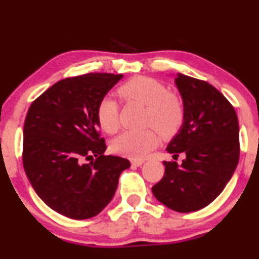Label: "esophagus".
Returning <instances> with one entry per match:
<instances>
[{"instance_id":"1","label":"esophagus","mask_w":259,"mask_h":259,"mask_svg":"<svg viewBox=\"0 0 259 259\" xmlns=\"http://www.w3.org/2000/svg\"><path fill=\"white\" fill-rule=\"evenodd\" d=\"M143 163H145V160L143 159H133L132 160L133 166H141Z\"/></svg>"}]
</instances>
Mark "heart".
Masks as SVG:
<instances>
[{"mask_svg": "<svg viewBox=\"0 0 259 259\" xmlns=\"http://www.w3.org/2000/svg\"><path fill=\"white\" fill-rule=\"evenodd\" d=\"M126 101H136L147 106L146 123L157 127L164 136L174 135L185 119V110L181 100L171 94L166 85L151 77H135L118 89ZM96 118L104 132L113 134L119 126V105L111 95L100 100ZM158 134L153 127L145 130H126L112 142L114 153L133 159H141L158 145Z\"/></svg>", "mask_w": 259, "mask_h": 259, "instance_id": "heart-1", "label": "heart"}]
</instances>
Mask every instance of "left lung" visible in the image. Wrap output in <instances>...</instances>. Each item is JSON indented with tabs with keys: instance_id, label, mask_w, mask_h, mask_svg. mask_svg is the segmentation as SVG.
<instances>
[{
	"instance_id": "left-lung-1",
	"label": "left lung",
	"mask_w": 259,
	"mask_h": 259,
	"mask_svg": "<svg viewBox=\"0 0 259 259\" xmlns=\"http://www.w3.org/2000/svg\"><path fill=\"white\" fill-rule=\"evenodd\" d=\"M175 84L183 101L185 119L166 151L182 164L163 161L165 174L152 192L177 212L207 206L226 187L239 163V121L223 94L205 80L177 73Z\"/></svg>"
}]
</instances>
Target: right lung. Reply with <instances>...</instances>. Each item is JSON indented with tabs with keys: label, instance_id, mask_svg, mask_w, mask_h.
I'll return each mask as SVG.
<instances>
[{
	"label": "right lung",
	"instance_id": "1",
	"mask_svg": "<svg viewBox=\"0 0 259 259\" xmlns=\"http://www.w3.org/2000/svg\"><path fill=\"white\" fill-rule=\"evenodd\" d=\"M121 77L87 73L61 79L27 111L25 172L37 195L70 219L88 220L101 212L116 193L120 174L130 167L125 158L104 154L96 118L100 100Z\"/></svg>",
	"mask_w": 259,
	"mask_h": 259
}]
</instances>
